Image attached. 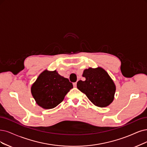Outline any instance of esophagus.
Wrapping results in <instances>:
<instances>
[{
	"mask_svg": "<svg viewBox=\"0 0 147 147\" xmlns=\"http://www.w3.org/2000/svg\"><path fill=\"white\" fill-rule=\"evenodd\" d=\"M73 86H74V87H76L77 86V82H74V83H73Z\"/></svg>",
	"mask_w": 147,
	"mask_h": 147,
	"instance_id": "esophagus-1",
	"label": "esophagus"
}]
</instances>
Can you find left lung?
Wrapping results in <instances>:
<instances>
[{"label": "left lung", "instance_id": "8db88e82", "mask_svg": "<svg viewBox=\"0 0 147 147\" xmlns=\"http://www.w3.org/2000/svg\"><path fill=\"white\" fill-rule=\"evenodd\" d=\"M85 80H79L78 88L84 93L94 105L105 107L113 102L116 86L107 72L101 67L89 68L84 71Z\"/></svg>", "mask_w": 147, "mask_h": 147}]
</instances>
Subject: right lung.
Here are the masks:
<instances>
[{
    "label": "right lung",
    "mask_w": 147,
    "mask_h": 147,
    "mask_svg": "<svg viewBox=\"0 0 147 147\" xmlns=\"http://www.w3.org/2000/svg\"><path fill=\"white\" fill-rule=\"evenodd\" d=\"M73 88L67 78L59 75L56 70H45L32 84L31 91L37 104L44 109H52L64 99Z\"/></svg>",
    "instance_id": "add662e5"
}]
</instances>
